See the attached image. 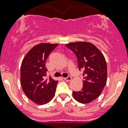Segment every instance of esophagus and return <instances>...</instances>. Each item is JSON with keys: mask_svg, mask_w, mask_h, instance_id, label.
I'll use <instances>...</instances> for the list:
<instances>
[{"mask_svg": "<svg viewBox=\"0 0 128 128\" xmlns=\"http://www.w3.org/2000/svg\"><path fill=\"white\" fill-rule=\"evenodd\" d=\"M71 79H72L71 76H68V77H66V78H64V80H65L66 81H68V82H69V81L71 80Z\"/></svg>", "mask_w": 128, "mask_h": 128, "instance_id": "34e87169", "label": "esophagus"}]
</instances>
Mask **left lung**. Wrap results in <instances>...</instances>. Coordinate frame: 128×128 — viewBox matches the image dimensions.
I'll return each mask as SVG.
<instances>
[{
    "label": "left lung",
    "instance_id": "8db88e82",
    "mask_svg": "<svg viewBox=\"0 0 128 128\" xmlns=\"http://www.w3.org/2000/svg\"><path fill=\"white\" fill-rule=\"evenodd\" d=\"M66 46L77 57L78 69L84 70L83 87L80 91H74L73 96L78 102L88 104L101 94L106 83L105 59L100 50L90 42H70Z\"/></svg>",
    "mask_w": 128,
    "mask_h": 128
}]
</instances>
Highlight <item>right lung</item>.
Segmentation results:
<instances>
[{
  "label": "right lung",
  "mask_w": 128,
  "mask_h": 128,
  "mask_svg": "<svg viewBox=\"0 0 128 128\" xmlns=\"http://www.w3.org/2000/svg\"><path fill=\"white\" fill-rule=\"evenodd\" d=\"M58 44L41 43L32 48L23 59L20 70L22 87L26 96L38 104L50 102L54 96L58 81L46 78L45 62Z\"/></svg>",
  "instance_id": "1"
}]
</instances>
